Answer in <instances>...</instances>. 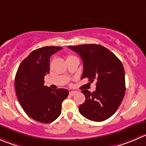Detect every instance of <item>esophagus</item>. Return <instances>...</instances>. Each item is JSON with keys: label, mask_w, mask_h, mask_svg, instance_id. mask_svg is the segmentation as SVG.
<instances>
[{"label": "esophagus", "mask_w": 146, "mask_h": 146, "mask_svg": "<svg viewBox=\"0 0 146 146\" xmlns=\"http://www.w3.org/2000/svg\"><path fill=\"white\" fill-rule=\"evenodd\" d=\"M76 93H77L76 91H70V93H69V94H70V96H74Z\"/></svg>", "instance_id": "1"}]
</instances>
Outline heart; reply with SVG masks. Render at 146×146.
<instances>
[{
  "label": "heart",
  "instance_id": "obj_1",
  "mask_svg": "<svg viewBox=\"0 0 146 146\" xmlns=\"http://www.w3.org/2000/svg\"><path fill=\"white\" fill-rule=\"evenodd\" d=\"M73 57H75V56H68L67 57V59L68 58H73Z\"/></svg>",
  "mask_w": 146,
  "mask_h": 146
}]
</instances>
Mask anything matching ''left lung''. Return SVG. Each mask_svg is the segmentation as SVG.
<instances>
[{
	"label": "left lung",
	"mask_w": 146,
	"mask_h": 146,
	"mask_svg": "<svg viewBox=\"0 0 146 146\" xmlns=\"http://www.w3.org/2000/svg\"><path fill=\"white\" fill-rule=\"evenodd\" d=\"M68 48L83 60L81 79L88 78L90 82L97 80L95 91H81L86 100L79 106L80 114L96 122L108 119L118 110L125 93L122 63L111 50L100 45L85 44Z\"/></svg>",
	"instance_id": "1"
}]
</instances>
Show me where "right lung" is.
Instances as JSON below:
<instances>
[{"mask_svg":"<svg viewBox=\"0 0 146 146\" xmlns=\"http://www.w3.org/2000/svg\"><path fill=\"white\" fill-rule=\"evenodd\" d=\"M63 48L46 46L31 52L20 64L15 77V88L20 104L27 115L38 122L49 123L61 113L62 102L68 90H53L44 86L50 70V57Z\"/></svg>","mask_w":146,"mask_h":146,"instance_id":"obj_1","label":"right lung"}]
</instances>
